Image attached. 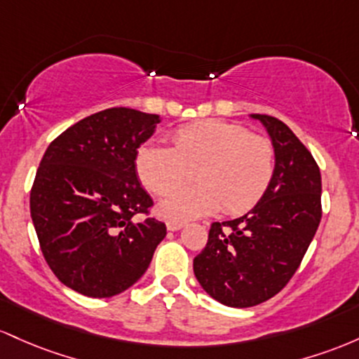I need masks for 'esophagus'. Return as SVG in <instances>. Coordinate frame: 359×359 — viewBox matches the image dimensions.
Instances as JSON below:
<instances>
[{"instance_id":"1","label":"esophagus","mask_w":359,"mask_h":359,"mask_svg":"<svg viewBox=\"0 0 359 359\" xmlns=\"http://www.w3.org/2000/svg\"><path fill=\"white\" fill-rule=\"evenodd\" d=\"M183 222H168L166 224V227H168V231H171V232H176V231H180V229H183Z\"/></svg>"}]
</instances>
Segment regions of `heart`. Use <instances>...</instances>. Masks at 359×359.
<instances>
[{"label":"heart","instance_id":"obj_1","mask_svg":"<svg viewBox=\"0 0 359 359\" xmlns=\"http://www.w3.org/2000/svg\"><path fill=\"white\" fill-rule=\"evenodd\" d=\"M144 187L166 195L195 176L196 184L172 191L159 203L171 222L196 219L224 207L229 215L251 210L275 175V147L239 123L205 120L172 135V147L149 140L135 152Z\"/></svg>","mask_w":359,"mask_h":359}]
</instances>
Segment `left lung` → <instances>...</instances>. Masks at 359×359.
I'll use <instances>...</instances> for the list:
<instances>
[{
  "label": "left lung",
  "instance_id": "8db88e82",
  "mask_svg": "<svg viewBox=\"0 0 359 359\" xmlns=\"http://www.w3.org/2000/svg\"><path fill=\"white\" fill-rule=\"evenodd\" d=\"M275 147L266 193L239 219L213 222L208 243L193 259L201 288L227 307H255L285 288L299 269L322 207L320 171L309 149L281 120L252 114Z\"/></svg>",
  "mask_w": 359,
  "mask_h": 359
}]
</instances>
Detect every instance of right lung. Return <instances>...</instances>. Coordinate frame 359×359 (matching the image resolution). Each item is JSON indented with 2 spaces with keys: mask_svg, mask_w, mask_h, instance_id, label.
<instances>
[{
  "mask_svg": "<svg viewBox=\"0 0 359 359\" xmlns=\"http://www.w3.org/2000/svg\"><path fill=\"white\" fill-rule=\"evenodd\" d=\"M159 122L154 114L108 108L64 130L40 161L32 222L49 268L81 295L126 292L166 237L159 220H134L152 207L137 180L135 152Z\"/></svg>",
  "mask_w": 359,
  "mask_h": 359,
  "instance_id": "1",
  "label": "right lung"
}]
</instances>
